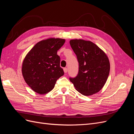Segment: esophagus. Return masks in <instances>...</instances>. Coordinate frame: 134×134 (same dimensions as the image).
Returning a JSON list of instances; mask_svg holds the SVG:
<instances>
[{
  "instance_id": "34e87169",
  "label": "esophagus",
  "mask_w": 134,
  "mask_h": 134,
  "mask_svg": "<svg viewBox=\"0 0 134 134\" xmlns=\"http://www.w3.org/2000/svg\"><path fill=\"white\" fill-rule=\"evenodd\" d=\"M64 71L65 73H66V72H68V69L66 68H64Z\"/></svg>"
}]
</instances>
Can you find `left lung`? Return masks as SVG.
<instances>
[{"mask_svg": "<svg viewBox=\"0 0 134 134\" xmlns=\"http://www.w3.org/2000/svg\"><path fill=\"white\" fill-rule=\"evenodd\" d=\"M70 46L76 55L79 71L75 78H69L75 90L84 96L98 92L106 83L110 70L106 54L90 41L71 40Z\"/></svg>", "mask_w": 134, "mask_h": 134, "instance_id": "1", "label": "left lung"}]
</instances>
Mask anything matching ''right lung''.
Wrapping results in <instances>:
<instances>
[{"label": "right lung", "instance_id": "add662e5", "mask_svg": "<svg viewBox=\"0 0 134 134\" xmlns=\"http://www.w3.org/2000/svg\"><path fill=\"white\" fill-rule=\"evenodd\" d=\"M65 40L50 38L36 43L24 59L22 72L26 83L40 94L50 92L56 81L64 74L60 66L58 50Z\"/></svg>", "mask_w": 134, "mask_h": 134}]
</instances>
